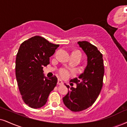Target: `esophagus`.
I'll return each instance as SVG.
<instances>
[{
    "instance_id": "obj_1",
    "label": "esophagus",
    "mask_w": 127,
    "mask_h": 127,
    "mask_svg": "<svg viewBox=\"0 0 127 127\" xmlns=\"http://www.w3.org/2000/svg\"><path fill=\"white\" fill-rule=\"evenodd\" d=\"M58 85H63L64 82L62 80H61V79H58Z\"/></svg>"
}]
</instances>
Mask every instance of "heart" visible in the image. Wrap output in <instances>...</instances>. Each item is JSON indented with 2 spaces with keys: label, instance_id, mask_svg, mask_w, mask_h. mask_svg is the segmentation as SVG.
<instances>
[{
  "label": "heart",
  "instance_id": "obj_1",
  "mask_svg": "<svg viewBox=\"0 0 127 127\" xmlns=\"http://www.w3.org/2000/svg\"><path fill=\"white\" fill-rule=\"evenodd\" d=\"M73 72L68 68H62L59 70V74L61 77L64 78H67L73 74Z\"/></svg>",
  "mask_w": 127,
  "mask_h": 127
}]
</instances>
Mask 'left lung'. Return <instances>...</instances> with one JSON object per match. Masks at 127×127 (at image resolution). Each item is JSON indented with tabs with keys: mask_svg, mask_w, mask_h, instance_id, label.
Here are the masks:
<instances>
[{
	"mask_svg": "<svg viewBox=\"0 0 127 127\" xmlns=\"http://www.w3.org/2000/svg\"><path fill=\"white\" fill-rule=\"evenodd\" d=\"M78 44L87 56V66L78 78L70 81L75 83L76 88L71 87L69 91V86L65 84L68 92L63 98L65 105L73 112L85 110L95 102L102 87L104 74L102 55L96 47L87 41Z\"/></svg>",
	"mask_w": 127,
	"mask_h": 127,
	"instance_id": "1",
	"label": "left lung"
}]
</instances>
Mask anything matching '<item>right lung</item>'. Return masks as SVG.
Returning <instances> with one entry per match:
<instances>
[{
	"label": "right lung",
	"mask_w": 127,
	"mask_h": 127,
	"mask_svg": "<svg viewBox=\"0 0 127 127\" xmlns=\"http://www.w3.org/2000/svg\"><path fill=\"white\" fill-rule=\"evenodd\" d=\"M59 45L35 36L20 45L16 58V78L23 101L32 108L45 105L50 92L57 84L55 76H44L43 68L49 64V58Z\"/></svg>",
	"instance_id": "1"
}]
</instances>
